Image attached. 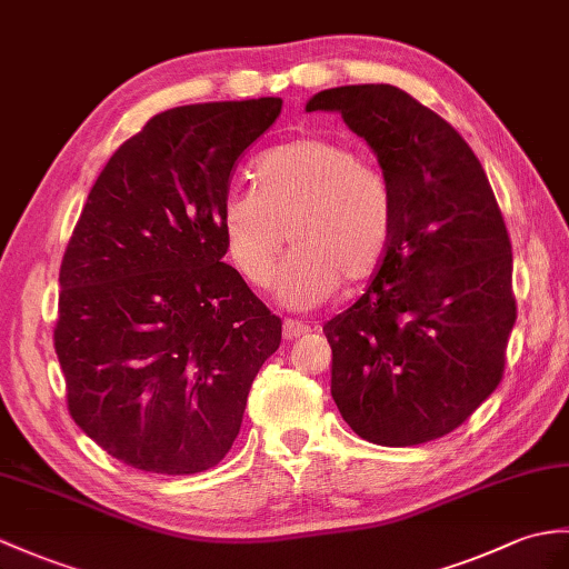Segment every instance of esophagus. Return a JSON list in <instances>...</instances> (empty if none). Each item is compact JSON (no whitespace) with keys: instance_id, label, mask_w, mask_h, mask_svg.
I'll return each mask as SVG.
<instances>
[{"instance_id":"1","label":"esophagus","mask_w":569,"mask_h":569,"mask_svg":"<svg viewBox=\"0 0 569 569\" xmlns=\"http://www.w3.org/2000/svg\"><path fill=\"white\" fill-rule=\"evenodd\" d=\"M308 332H310V327H308L306 322H300V320H286V322H283V337H286L288 341L300 339L302 335H308Z\"/></svg>"}]
</instances>
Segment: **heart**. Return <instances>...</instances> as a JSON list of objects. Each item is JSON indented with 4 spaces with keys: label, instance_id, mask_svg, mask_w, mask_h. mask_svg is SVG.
Instances as JSON below:
<instances>
[{
    "label": "heart",
    "instance_id": "1",
    "mask_svg": "<svg viewBox=\"0 0 569 569\" xmlns=\"http://www.w3.org/2000/svg\"><path fill=\"white\" fill-rule=\"evenodd\" d=\"M220 224L228 254L244 279L263 288L290 240L296 249L279 273L290 308H312L345 279L361 283L386 259L392 228V189L380 169L361 162L349 144L298 138L257 162V187L222 196Z\"/></svg>",
    "mask_w": 569,
    "mask_h": 569
}]
</instances>
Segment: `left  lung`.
<instances>
[{
	"instance_id": "left-lung-1",
	"label": "left lung",
	"mask_w": 569,
	"mask_h": 569,
	"mask_svg": "<svg viewBox=\"0 0 569 569\" xmlns=\"http://www.w3.org/2000/svg\"><path fill=\"white\" fill-rule=\"evenodd\" d=\"M378 157L395 201L386 259L366 293L322 332L332 398L347 425L380 446L451 433L505 376L517 322L511 242L470 144L392 84L315 94Z\"/></svg>"
}]
</instances>
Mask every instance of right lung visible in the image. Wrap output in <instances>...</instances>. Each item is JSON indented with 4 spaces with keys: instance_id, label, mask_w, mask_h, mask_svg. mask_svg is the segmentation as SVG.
Here are the masks:
<instances>
[{
    "instance_id": "1",
    "label": "right lung",
    "mask_w": 569,
    "mask_h": 569,
    "mask_svg": "<svg viewBox=\"0 0 569 569\" xmlns=\"http://www.w3.org/2000/svg\"><path fill=\"white\" fill-rule=\"evenodd\" d=\"M276 97L177 106L126 140L91 187L60 267L52 329L74 425L144 472L218 466L281 317L228 254L220 203Z\"/></svg>"
}]
</instances>
